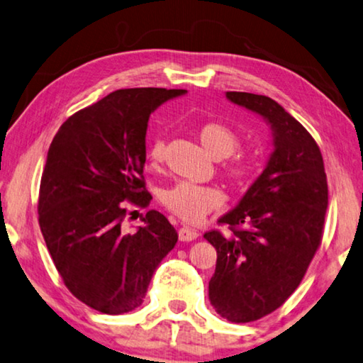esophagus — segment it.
<instances>
[{
	"label": "esophagus",
	"instance_id": "34e87169",
	"mask_svg": "<svg viewBox=\"0 0 363 363\" xmlns=\"http://www.w3.org/2000/svg\"><path fill=\"white\" fill-rule=\"evenodd\" d=\"M199 237V232L194 230L191 227H182L180 230H178V238L182 240V242H191V240H196Z\"/></svg>",
	"mask_w": 363,
	"mask_h": 363
}]
</instances>
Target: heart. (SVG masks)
I'll use <instances>...</instances> for the list:
<instances>
[{
	"label": "heart",
	"instance_id": "1",
	"mask_svg": "<svg viewBox=\"0 0 363 363\" xmlns=\"http://www.w3.org/2000/svg\"><path fill=\"white\" fill-rule=\"evenodd\" d=\"M198 139L206 152L214 159L228 160L224 165V174L228 182L235 186H245L252 180L256 162L252 155L233 152L240 146V138L230 126L220 121H206L198 128ZM165 162L164 139H154L147 147V164L152 169H160ZM162 204L167 211L180 217L185 222H198L211 211L224 204L225 194L216 185H196V183L180 182L167 188L162 193Z\"/></svg>",
	"mask_w": 363,
	"mask_h": 363
}]
</instances>
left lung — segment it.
Listing matches in <instances>:
<instances>
[{"label":"left lung","mask_w":363,"mask_h":363,"mask_svg":"<svg viewBox=\"0 0 363 363\" xmlns=\"http://www.w3.org/2000/svg\"><path fill=\"white\" fill-rule=\"evenodd\" d=\"M233 104L259 113L274 131V152L238 206L219 219L228 232L204 238L217 252L209 300L232 323L272 313L300 286L320 248L328 182L313 136L274 100L227 92Z\"/></svg>","instance_id":"8db88e82"}]
</instances>
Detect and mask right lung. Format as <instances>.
<instances>
[{"instance_id": "obj_1", "label": "right lung", "mask_w": 363, "mask_h": 363, "mask_svg": "<svg viewBox=\"0 0 363 363\" xmlns=\"http://www.w3.org/2000/svg\"><path fill=\"white\" fill-rule=\"evenodd\" d=\"M185 89H120L76 111L50 144L38 191V225L65 286L105 315L135 310L175 247L157 211L125 232L128 206L146 209V130L150 111Z\"/></svg>"}]
</instances>
